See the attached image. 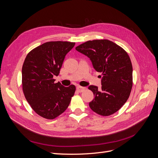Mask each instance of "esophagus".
<instances>
[{
  "label": "esophagus",
  "mask_w": 158,
  "mask_h": 158,
  "mask_svg": "<svg viewBox=\"0 0 158 158\" xmlns=\"http://www.w3.org/2000/svg\"><path fill=\"white\" fill-rule=\"evenodd\" d=\"M76 89H77L78 92H82L83 91H84L85 89V88L82 87V86H77L76 87Z\"/></svg>",
  "instance_id": "obj_1"
}]
</instances>
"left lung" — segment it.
I'll return each instance as SVG.
<instances>
[{
  "label": "left lung",
  "instance_id": "8db88e82",
  "mask_svg": "<svg viewBox=\"0 0 158 158\" xmlns=\"http://www.w3.org/2000/svg\"><path fill=\"white\" fill-rule=\"evenodd\" d=\"M76 49L89 57L95 70L102 76L101 88L88 87L94 95L89 107L102 116L116 113L127 101L132 87V66L128 53L107 40L88 41Z\"/></svg>",
  "mask_w": 158,
  "mask_h": 158
}]
</instances>
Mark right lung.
Masks as SVG:
<instances>
[{
	"instance_id": "obj_1",
	"label": "right lung",
	"mask_w": 158,
	"mask_h": 158,
	"mask_svg": "<svg viewBox=\"0 0 158 158\" xmlns=\"http://www.w3.org/2000/svg\"><path fill=\"white\" fill-rule=\"evenodd\" d=\"M74 42L49 41L32 49L22 66V90L27 102L37 114L54 119L67 109L76 87L55 83L66 55Z\"/></svg>"
}]
</instances>
